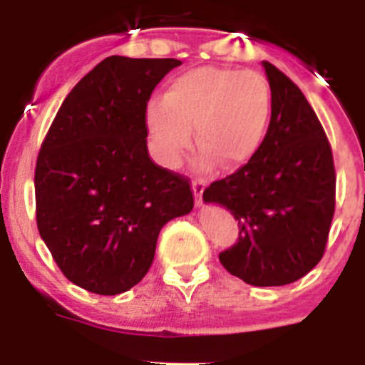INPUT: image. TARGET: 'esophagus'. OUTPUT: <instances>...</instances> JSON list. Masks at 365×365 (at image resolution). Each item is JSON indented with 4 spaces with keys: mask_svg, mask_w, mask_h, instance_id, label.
<instances>
[{
    "mask_svg": "<svg viewBox=\"0 0 365 365\" xmlns=\"http://www.w3.org/2000/svg\"><path fill=\"white\" fill-rule=\"evenodd\" d=\"M192 190H194V196H196V203L201 205V197H203V192H205V180L194 178Z\"/></svg>",
    "mask_w": 365,
    "mask_h": 365,
    "instance_id": "1",
    "label": "esophagus"
}]
</instances>
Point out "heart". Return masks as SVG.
<instances>
[{
  "label": "heart",
  "mask_w": 365,
  "mask_h": 365,
  "mask_svg": "<svg viewBox=\"0 0 365 365\" xmlns=\"http://www.w3.org/2000/svg\"><path fill=\"white\" fill-rule=\"evenodd\" d=\"M272 93L254 70L201 67L175 77L162 102H152L146 125L160 159L176 165L196 141L200 164L238 169L267 138Z\"/></svg>",
  "instance_id": "obj_1"
}]
</instances>
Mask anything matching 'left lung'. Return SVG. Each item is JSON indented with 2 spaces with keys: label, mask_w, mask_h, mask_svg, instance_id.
<instances>
[{
  "label": "left lung",
  "mask_w": 365,
  "mask_h": 365,
  "mask_svg": "<svg viewBox=\"0 0 365 365\" xmlns=\"http://www.w3.org/2000/svg\"><path fill=\"white\" fill-rule=\"evenodd\" d=\"M272 116L259 152L233 175L210 183L206 203L238 220V242L219 254L230 274L252 286H284L312 270L325 252L336 210L330 143L300 88L263 61Z\"/></svg>",
  "instance_id": "obj_1"
}]
</instances>
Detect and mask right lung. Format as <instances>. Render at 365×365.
<instances>
[{
    "mask_svg": "<svg viewBox=\"0 0 365 365\" xmlns=\"http://www.w3.org/2000/svg\"><path fill=\"white\" fill-rule=\"evenodd\" d=\"M175 58L109 56L58 109L35 168L36 226L65 277L118 295L152 267L168 220L192 210L187 176L150 159L146 106Z\"/></svg>",
    "mask_w": 365,
    "mask_h": 365,
    "instance_id": "obj_1",
    "label": "right lung"
}]
</instances>
